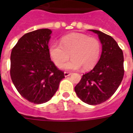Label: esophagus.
Segmentation results:
<instances>
[{"label": "esophagus", "instance_id": "obj_1", "mask_svg": "<svg viewBox=\"0 0 133 133\" xmlns=\"http://www.w3.org/2000/svg\"><path fill=\"white\" fill-rule=\"evenodd\" d=\"M71 75V73L69 72H64V77H69V76H70V75Z\"/></svg>", "mask_w": 133, "mask_h": 133}]
</instances>
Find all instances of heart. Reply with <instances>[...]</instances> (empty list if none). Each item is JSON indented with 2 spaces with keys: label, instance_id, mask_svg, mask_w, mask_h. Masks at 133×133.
I'll list each match as a JSON object with an SVG mask.
<instances>
[{
  "label": "heart",
  "instance_id": "obj_1",
  "mask_svg": "<svg viewBox=\"0 0 133 133\" xmlns=\"http://www.w3.org/2000/svg\"><path fill=\"white\" fill-rule=\"evenodd\" d=\"M101 43L97 38L88 35L72 33L61 38L60 44L52 43L49 46L50 58L55 65L59 66L68 59H72L60 66L64 70H83L92 69L99 60Z\"/></svg>",
  "mask_w": 133,
  "mask_h": 133
}]
</instances>
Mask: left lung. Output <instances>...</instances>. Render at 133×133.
<instances>
[{
	"label": "left lung",
	"mask_w": 133,
	"mask_h": 133,
	"mask_svg": "<svg viewBox=\"0 0 133 133\" xmlns=\"http://www.w3.org/2000/svg\"><path fill=\"white\" fill-rule=\"evenodd\" d=\"M89 30L98 35L102 53L93 69L83 75L75 90L82 101L97 105L109 99L121 83L124 57L123 50L112 37L99 30Z\"/></svg>",
	"instance_id": "1"
}]
</instances>
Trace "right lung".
Listing matches in <instances>:
<instances>
[{
	"label": "right lung",
	"mask_w": 133,
	"mask_h": 133,
	"mask_svg": "<svg viewBox=\"0 0 133 133\" xmlns=\"http://www.w3.org/2000/svg\"><path fill=\"white\" fill-rule=\"evenodd\" d=\"M52 30L42 29L23 35L10 55V77L23 98L35 104L49 101L58 90L64 72L50 60Z\"/></svg>",
	"instance_id": "right-lung-1"
}]
</instances>
